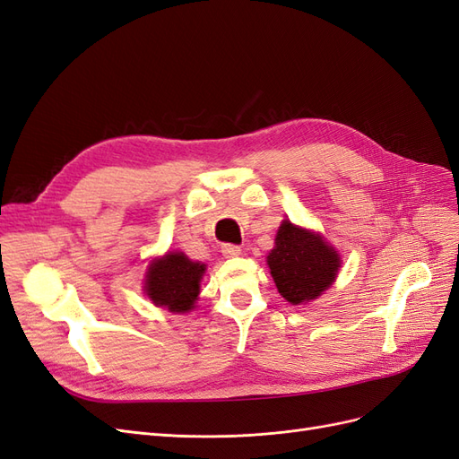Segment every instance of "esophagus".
Here are the masks:
<instances>
[{"mask_svg":"<svg viewBox=\"0 0 459 459\" xmlns=\"http://www.w3.org/2000/svg\"><path fill=\"white\" fill-rule=\"evenodd\" d=\"M221 255L226 258H235L241 255V247L239 245H231V243H224L221 245Z\"/></svg>","mask_w":459,"mask_h":459,"instance_id":"34e87169","label":"esophagus"}]
</instances>
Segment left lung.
<instances>
[{"instance_id": "1", "label": "left lung", "mask_w": 459, "mask_h": 459, "mask_svg": "<svg viewBox=\"0 0 459 459\" xmlns=\"http://www.w3.org/2000/svg\"><path fill=\"white\" fill-rule=\"evenodd\" d=\"M268 266L281 297L300 304L319 297L333 283L341 258L317 233L285 220L275 235Z\"/></svg>"}]
</instances>
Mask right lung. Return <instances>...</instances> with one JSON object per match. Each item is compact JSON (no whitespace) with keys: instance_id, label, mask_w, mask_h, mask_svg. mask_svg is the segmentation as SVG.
Returning <instances> with one entry per match:
<instances>
[{"instance_id":"1","label":"right lung","mask_w":459,"mask_h":459,"mask_svg":"<svg viewBox=\"0 0 459 459\" xmlns=\"http://www.w3.org/2000/svg\"><path fill=\"white\" fill-rule=\"evenodd\" d=\"M204 264L191 262L184 253H169L164 258L151 262L145 293L157 307L170 312H187L199 297V283Z\"/></svg>"}]
</instances>
